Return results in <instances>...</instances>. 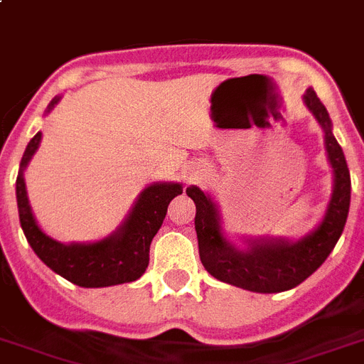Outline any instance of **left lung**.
<instances>
[{"mask_svg": "<svg viewBox=\"0 0 364 364\" xmlns=\"http://www.w3.org/2000/svg\"><path fill=\"white\" fill-rule=\"evenodd\" d=\"M304 102L324 128L328 159L335 176L333 194L321 225L299 242L258 240L249 249L240 251L221 235L216 205L198 186H188L186 196L196 203V232L205 269L221 282L257 293H280L302 284L330 257L341 238L350 208V170L343 148L331 134V121L324 104L311 87L304 93Z\"/></svg>", "mask_w": 364, "mask_h": 364, "instance_id": "8db88e82", "label": "left lung"}]
</instances>
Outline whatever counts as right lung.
Segmentation results:
<instances>
[{"label":"right lung","mask_w":364,"mask_h":364,"mask_svg":"<svg viewBox=\"0 0 364 364\" xmlns=\"http://www.w3.org/2000/svg\"><path fill=\"white\" fill-rule=\"evenodd\" d=\"M55 99L49 109L58 102ZM42 134L38 132L25 148L20 172L16 179V200L21 229L38 258L50 269L80 287H106L134 282L146 271L150 262V243L163 225L166 208L178 194H183L179 183H156L144 188L128 220L112 236L95 243H64L49 238L31 213L25 191L23 170L38 150Z\"/></svg>","instance_id":"add662e5"}]
</instances>
